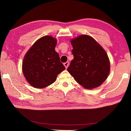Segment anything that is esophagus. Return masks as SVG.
Returning a JSON list of instances; mask_svg holds the SVG:
<instances>
[{
  "mask_svg": "<svg viewBox=\"0 0 131 131\" xmlns=\"http://www.w3.org/2000/svg\"><path fill=\"white\" fill-rule=\"evenodd\" d=\"M69 62H66V63H64V67H66V69H67V68H68V66H69Z\"/></svg>",
  "mask_w": 131,
  "mask_h": 131,
  "instance_id": "34e87169",
  "label": "esophagus"
}]
</instances>
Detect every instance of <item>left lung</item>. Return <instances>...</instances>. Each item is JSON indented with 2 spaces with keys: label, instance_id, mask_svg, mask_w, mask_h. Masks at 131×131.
I'll use <instances>...</instances> for the list:
<instances>
[{
  "label": "left lung",
  "instance_id": "obj_1",
  "mask_svg": "<svg viewBox=\"0 0 131 131\" xmlns=\"http://www.w3.org/2000/svg\"><path fill=\"white\" fill-rule=\"evenodd\" d=\"M74 58L68 72L78 84L86 89L101 85L110 72L106 52L92 37L82 34L70 40Z\"/></svg>",
  "mask_w": 131,
  "mask_h": 131
}]
</instances>
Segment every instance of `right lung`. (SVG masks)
I'll return each instance as SVG.
<instances>
[{
  "mask_svg": "<svg viewBox=\"0 0 131 131\" xmlns=\"http://www.w3.org/2000/svg\"><path fill=\"white\" fill-rule=\"evenodd\" d=\"M57 39L50 35L39 39L27 51L22 62V72L34 88L43 89L56 80L66 69L55 51Z\"/></svg>",
  "mask_w": 131,
  "mask_h": 131,
  "instance_id": "obj_1",
  "label": "right lung"
}]
</instances>
